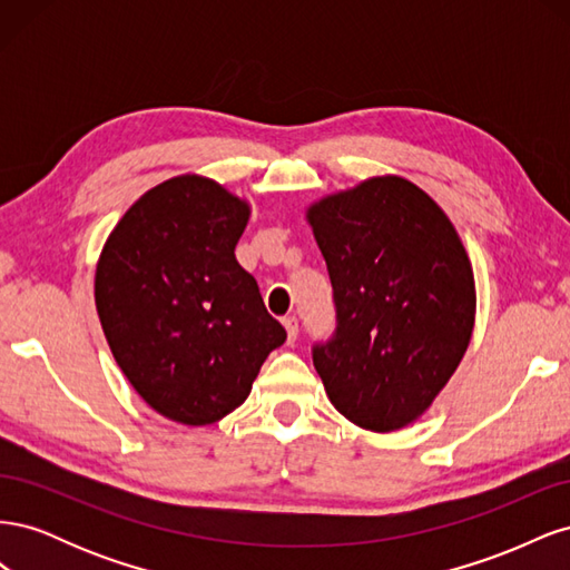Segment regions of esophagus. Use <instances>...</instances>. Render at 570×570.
<instances>
[{
    "label": "esophagus",
    "instance_id": "34e87169",
    "mask_svg": "<svg viewBox=\"0 0 570 570\" xmlns=\"http://www.w3.org/2000/svg\"><path fill=\"white\" fill-rule=\"evenodd\" d=\"M283 325H285V331H287V342L292 344V342L297 340V335H299V323H297L295 316H287V318L283 321Z\"/></svg>",
    "mask_w": 570,
    "mask_h": 570
}]
</instances>
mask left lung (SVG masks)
<instances>
[{"mask_svg":"<svg viewBox=\"0 0 570 570\" xmlns=\"http://www.w3.org/2000/svg\"><path fill=\"white\" fill-rule=\"evenodd\" d=\"M333 283L335 335L314 347L327 400L354 425L400 430L459 368L475 323L471 258L419 185L375 176L306 209Z\"/></svg>","mask_w":570,"mask_h":570,"instance_id":"8db88e82","label":"left lung"}]
</instances>
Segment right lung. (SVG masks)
<instances>
[{
    "label": "right lung",
    "instance_id": "right-lung-1",
    "mask_svg": "<svg viewBox=\"0 0 570 570\" xmlns=\"http://www.w3.org/2000/svg\"><path fill=\"white\" fill-rule=\"evenodd\" d=\"M249 214L216 180L176 176L130 206L99 254L101 331L128 383L168 421L228 416L287 337L235 258Z\"/></svg>",
    "mask_w": 570,
    "mask_h": 570
}]
</instances>
